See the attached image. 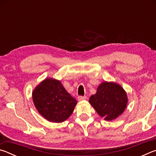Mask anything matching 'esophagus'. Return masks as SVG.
Returning <instances> with one entry per match:
<instances>
[{"label":"esophagus","mask_w":156,"mask_h":156,"mask_svg":"<svg viewBox=\"0 0 156 156\" xmlns=\"http://www.w3.org/2000/svg\"><path fill=\"white\" fill-rule=\"evenodd\" d=\"M87 98V96H79L78 98V100H79V101H82V100H86Z\"/></svg>","instance_id":"34e87169"}]
</instances>
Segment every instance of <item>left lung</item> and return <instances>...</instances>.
<instances>
[{
  "instance_id": "left-lung-1",
  "label": "left lung",
  "mask_w": 156,
  "mask_h": 156,
  "mask_svg": "<svg viewBox=\"0 0 156 156\" xmlns=\"http://www.w3.org/2000/svg\"><path fill=\"white\" fill-rule=\"evenodd\" d=\"M89 102L100 117L112 121L125 112L128 98L119 84L105 81L98 87L96 93L89 98Z\"/></svg>"
}]
</instances>
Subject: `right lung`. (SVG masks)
<instances>
[{
	"mask_svg": "<svg viewBox=\"0 0 156 156\" xmlns=\"http://www.w3.org/2000/svg\"><path fill=\"white\" fill-rule=\"evenodd\" d=\"M32 99L39 113L47 120L62 122L69 118L77 100L66 91L61 82L47 78L32 92Z\"/></svg>",
	"mask_w": 156,
	"mask_h": 156,
	"instance_id": "add662e5",
	"label": "right lung"
}]
</instances>
